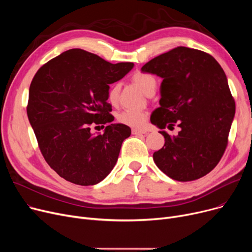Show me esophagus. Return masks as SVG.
Wrapping results in <instances>:
<instances>
[{
    "label": "esophagus",
    "instance_id": "esophagus-1",
    "mask_svg": "<svg viewBox=\"0 0 252 252\" xmlns=\"http://www.w3.org/2000/svg\"><path fill=\"white\" fill-rule=\"evenodd\" d=\"M145 133H146V131L143 130V129H138V128H133V129H131V134L136 135V136H138V135H143V134H145Z\"/></svg>",
    "mask_w": 252,
    "mask_h": 252
}]
</instances>
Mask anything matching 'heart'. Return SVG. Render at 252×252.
<instances>
[{
	"label": "heart",
	"mask_w": 252,
	"mask_h": 252,
	"mask_svg": "<svg viewBox=\"0 0 252 252\" xmlns=\"http://www.w3.org/2000/svg\"><path fill=\"white\" fill-rule=\"evenodd\" d=\"M133 82L145 93L148 95L152 91H155L156 89V81L155 78L148 73L137 71L131 76ZM119 92H121V85L119 84H113L109 90H108V100L111 104H116L119 100ZM147 115L143 111L139 110H133V109H126L122 111L118 115V122L130 126L139 128L142 127L145 123H146Z\"/></svg>",
	"instance_id": "obj_1"
}]
</instances>
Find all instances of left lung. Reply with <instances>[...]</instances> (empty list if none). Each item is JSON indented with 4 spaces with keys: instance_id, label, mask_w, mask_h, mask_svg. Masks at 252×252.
Listing matches in <instances>:
<instances>
[{
    "instance_id": "1",
    "label": "left lung",
    "mask_w": 252,
    "mask_h": 252,
    "mask_svg": "<svg viewBox=\"0 0 252 252\" xmlns=\"http://www.w3.org/2000/svg\"><path fill=\"white\" fill-rule=\"evenodd\" d=\"M141 70L162 78L160 106L150 117L165 141L153 154L155 164L176 181L204 177L226 150L235 116L226 73L213 56L186 47L153 58ZM176 123L181 129L170 137L164 128Z\"/></svg>"
}]
</instances>
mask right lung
I'll return each mask as SVG.
<instances>
[{"mask_svg":"<svg viewBox=\"0 0 252 252\" xmlns=\"http://www.w3.org/2000/svg\"><path fill=\"white\" fill-rule=\"evenodd\" d=\"M134 63L112 64L82 49H71L37 70L30 87L28 116L45 160L66 181L92 186L113 169L130 128L110 124L109 85ZM93 135L90 126H103Z\"/></svg>","mask_w":252,"mask_h":252,"instance_id":"right-lung-1","label":"right lung"}]
</instances>
